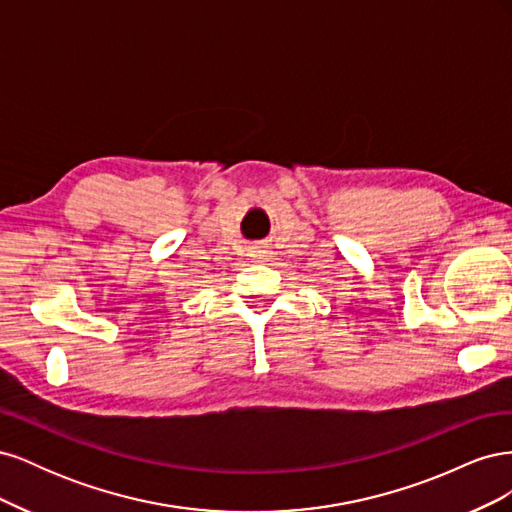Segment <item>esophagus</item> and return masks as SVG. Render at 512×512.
I'll return each instance as SVG.
<instances>
[{
    "instance_id": "esophagus-1",
    "label": "esophagus",
    "mask_w": 512,
    "mask_h": 512,
    "mask_svg": "<svg viewBox=\"0 0 512 512\" xmlns=\"http://www.w3.org/2000/svg\"><path fill=\"white\" fill-rule=\"evenodd\" d=\"M247 256H250L252 262H269L271 252L265 250V247H254V250H252L250 254H247Z\"/></svg>"
}]
</instances>
